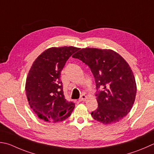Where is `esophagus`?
Wrapping results in <instances>:
<instances>
[{
	"instance_id": "esophagus-1",
	"label": "esophagus",
	"mask_w": 154,
	"mask_h": 154,
	"mask_svg": "<svg viewBox=\"0 0 154 154\" xmlns=\"http://www.w3.org/2000/svg\"><path fill=\"white\" fill-rule=\"evenodd\" d=\"M87 98H88V97H87V96H85V94H83L80 97L79 101L80 102H84V101H85V100H87Z\"/></svg>"
}]
</instances>
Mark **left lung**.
<instances>
[{
  "mask_svg": "<svg viewBox=\"0 0 154 154\" xmlns=\"http://www.w3.org/2000/svg\"><path fill=\"white\" fill-rule=\"evenodd\" d=\"M90 68L101 89L96 94L98 107L91 113L104 125L116 123L131 111L136 96L137 85L130 66L119 53L110 49L88 48L72 55Z\"/></svg>",
  "mask_w": 154,
  "mask_h": 154,
  "instance_id": "obj_1",
  "label": "left lung"
}]
</instances>
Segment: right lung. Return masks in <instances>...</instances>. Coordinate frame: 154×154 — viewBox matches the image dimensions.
I'll return each mask as SVG.
<instances>
[{
  "label": "right lung",
  "instance_id": "add662e5",
  "mask_svg": "<svg viewBox=\"0 0 154 154\" xmlns=\"http://www.w3.org/2000/svg\"><path fill=\"white\" fill-rule=\"evenodd\" d=\"M79 49L52 47L38 56L31 66L26 79V96L30 108L44 121H63L73 110L75 104L65 99L60 78L66 62Z\"/></svg>",
  "mask_w": 154,
  "mask_h": 154
}]
</instances>
